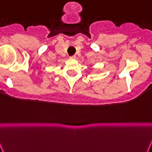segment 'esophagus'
<instances>
[{
  "label": "esophagus",
  "instance_id": "obj_1",
  "mask_svg": "<svg viewBox=\"0 0 152 152\" xmlns=\"http://www.w3.org/2000/svg\"><path fill=\"white\" fill-rule=\"evenodd\" d=\"M70 58H76V56H70Z\"/></svg>",
  "mask_w": 152,
  "mask_h": 152
}]
</instances>
